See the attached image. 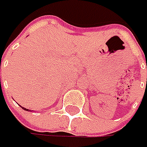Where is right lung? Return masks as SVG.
<instances>
[{
  "label": "right lung",
  "mask_w": 147,
  "mask_h": 147,
  "mask_svg": "<svg viewBox=\"0 0 147 147\" xmlns=\"http://www.w3.org/2000/svg\"><path fill=\"white\" fill-rule=\"evenodd\" d=\"M22 108H23V109H24V110H27V111H29V110H28V109H25V108H24V107H22Z\"/></svg>",
  "instance_id": "obj_1"
}]
</instances>
